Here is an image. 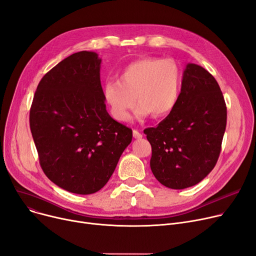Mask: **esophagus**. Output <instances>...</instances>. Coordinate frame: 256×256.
<instances>
[{"instance_id": "obj_1", "label": "esophagus", "mask_w": 256, "mask_h": 256, "mask_svg": "<svg viewBox=\"0 0 256 256\" xmlns=\"http://www.w3.org/2000/svg\"><path fill=\"white\" fill-rule=\"evenodd\" d=\"M132 136L135 139H141L142 138V134L139 132L137 130H132Z\"/></svg>"}]
</instances>
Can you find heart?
Wrapping results in <instances>:
<instances>
[{"mask_svg":"<svg viewBox=\"0 0 256 256\" xmlns=\"http://www.w3.org/2000/svg\"><path fill=\"white\" fill-rule=\"evenodd\" d=\"M182 82V70L174 60L143 58L126 65L118 74L117 82H106L102 98L111 116L119 122L130 119L136 102L139 104L135 113L138 120L152 114L162 117L176 106Z\"/></svg>","mask_w":256,"mask_h":256,"instance_id":"1","label":"heart"}]
</instances>
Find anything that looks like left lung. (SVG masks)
<instances>
[{
	"instance_id": "8db88e82",
	"label": "left lung",
	"mask_w": 256,
	"mask_h": 256,
	"mask_svg": "<svg viewBox=\"0 0 256 256\" xmlns=\"http://www.w3.org/2000/svg\"><path fill=\"white\" fill-rule=\"evenodd\" d=\"M226 118L217 80L202 66L188 63L176 106L156 128L144 130L154 178L174 190L202 180L218 160Z\"/></svg>"
}]
</instances>
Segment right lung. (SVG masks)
Instances as JSON below:
<instances>
[{
	"label": "right lung",
	"mask_w": 256,
	"mask_h": 256,
	"mask_svg": "<svg viewBox=\"0 0 256 256\" xmlns=\"http://www.w3.org/2000/svg\"><path fill=\"white\" fill-rule=\"evenodd\" d=\"M96 52H74L44 74L30 128L46 176L74 194L100 191L132 142V132L106 112Z\"/></svg>",
	"instance_id": "1"
}]
</instances>
